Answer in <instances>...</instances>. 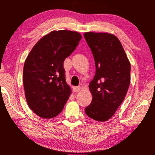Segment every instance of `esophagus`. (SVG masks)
<instances>
[{
    "instance_id": "esophagus-1",
    "label": "esophagus",
    "mask_w": 155,
    "mask_h": 155,
    "mask_svg": "<svg viewBox=\"0 0 155 155\" xmlns=\"http://www.w3.org/2000/svg\"><path fill=\"white\" fill-rule=\"evenodd\" d=\"M81 90V87L80 86H78V87H74V88H73V90H74V92H79V90Z\"/></svg>"
}]
</instances>
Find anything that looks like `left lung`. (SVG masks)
Here are the masks:
<instances>
[{
  "label": "left lung",
  "mask_w": 155,
  "mask_h": 155,
  "mask_svg": "<svg viewBox=\"0 0 155 155\" xmlns=\"http://www.w3.org/2000/svg\"><path fill=\"white\" fill-rule=\"evenodd\" d=\"M95 63V75L90 85L91 104L84 111L89 117L106 122L124 101L130 82V63L120 40L108 33L84 34Z\"/></svg>",
  "instance_id": "8db88e82"
}]
</instances>
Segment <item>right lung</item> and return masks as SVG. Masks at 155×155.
I'll return each instance as SVG.
<instances>
[{"instance_id": "1", "label": "right lung", "mask_w": 155, "mask_h": 155, "mask_svg": "<svg viewBox=\"0 0 155 155\" xmlns=\"http://www.w3.org/2000/svg\"><path fill=\"white\" fill-rule=\"evenodd\" d=\"M81 38L75 31H51L37 42L25 62L23 84L31 109L44 119L58 116L71 95L64 60Z\"/></svg>"}]
</instances>
